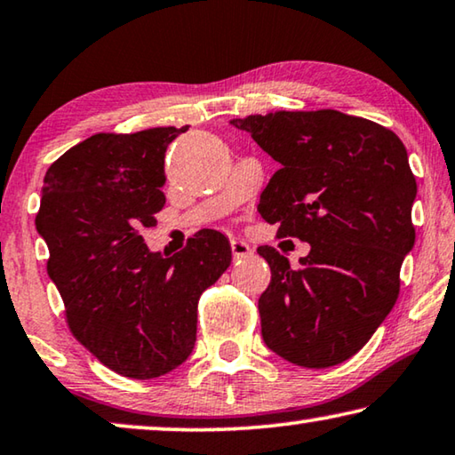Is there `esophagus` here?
Masks as SVG:
<instances>
[{
  "label": "esophagus",
  "instance_id": "esophagus-1",
  "mask_svg": "<svg viewBox=\"0 0 455 455\" xmlns=\"http://www.w3.org/2000/svg\"><path fill=\"white\" fill-rule=\"evenodd\" d=\"M230 251H233V257L236 259V261H241V259H247V257L253 255V249H251L249 244L241 241V239L230 241Z\"/></svg>",
  "mask_w": 455,
  "mask_h": 455
}]
</instances>
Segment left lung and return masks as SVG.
<instances>
[{
  "label": "left lung",
  "mask_w": 455,
  "mask_h": 455,
  "mask_svg": "<svg viewBox=\"0 0 455 455\" xmlns=\"http://www.w3.org/2000/svg\"><path fill=\"white\" fill-rule=\"evenodd\" d=\"M281 168L257 211L277 236L309 243L293 269L259 247L271 283L259 298L265 344L298 366L355 356L399 298L403 259L415 244L417 182L391 129L334 109L275 111L230 121Z\"/></svg>",
  "instance_id": "8db88e82"
}]
</instances>
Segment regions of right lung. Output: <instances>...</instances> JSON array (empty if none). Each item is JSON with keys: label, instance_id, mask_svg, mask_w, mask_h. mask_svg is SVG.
I'll list each match as a JSON object with an SVG mask.
<instances>
[{"label": "right lung", "instance_id": "obj_1", "mask_svg": "<svg viewBox=\"0 0 455 455\" xmlns=\"http://www.w3.org/2000/svg\"><path fill=\"white\" fill-rule=\"evenodd\" d=\"M186 127L97 133L50 165L36 228L48 275L86 350L129 379H156L190 356L198 299L228 269L230 243L200 230L172 257L151 253L141 230L165 204V149Z\"/></svg>", "mask_w": 455, "mask_h": 455}]
</instances>
